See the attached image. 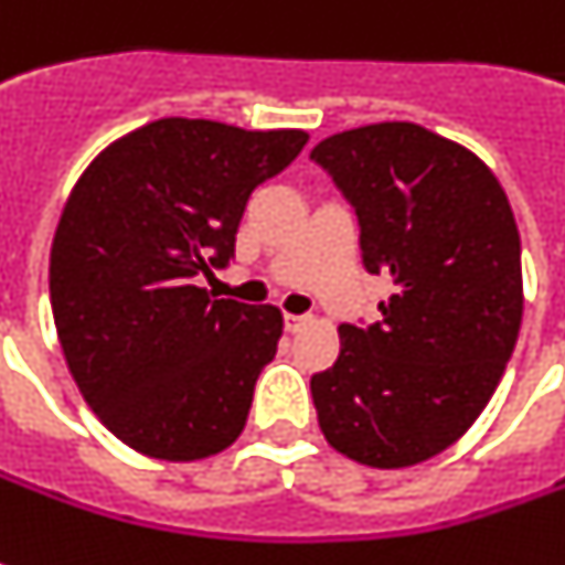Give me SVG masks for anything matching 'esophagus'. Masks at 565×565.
<instances>
[{
	"label": "esophagus",
	"instance_id": "1",
	"mask_svg": "<svg viewBox=\"0 0 565 565\" xmlns=\"http://www.w3.org/2000/svg\"><path fill=\"white\" fill-rule=\"evenodd\" d=\"M308 323H310L308 313H286V329H289V332H301Z\"/></svg>",
	"mask_w": 565,
	"mask_h": 565
}]
</instances>
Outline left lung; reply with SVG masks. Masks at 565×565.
<instances>
[{
  "label": "left lung",
  "mask_w": 565,
  "mask_h": 565,
  "mask_svg": "<svg viewBox=\"0 0 565 565\" xmlns=\"http://www.w3.org/2000/svg\"><path fill=\"white\" fill-rule=\"evenodd\" d=\"M310 158L358 214L363 267L395 282L380 323L339 327V361L310 380L320 429L363 467H414L501 382L522 323L520 230L486 161L419 124L335 132Z\"/></svg>",
  "instance_id": "obj_1"
}]
</instances>
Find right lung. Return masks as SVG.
<instances>
[{"label":"right lung","instance_id":"1","mask_svg":"<svg viewBox=\"0 0 565 565\" xmlns=\"http://www.w3.org/2000/svg\"><path fill=\"white\" fill-rule=\"evenodd\" d=\"M305 142V130L161 117L71 189L49 257L52 317L79 395L132 450L189 463L245 429L282 313L195 279L230 264L252 192Z\"/></svg>","mask_w":565,"mask_h":565}]
</instances>
